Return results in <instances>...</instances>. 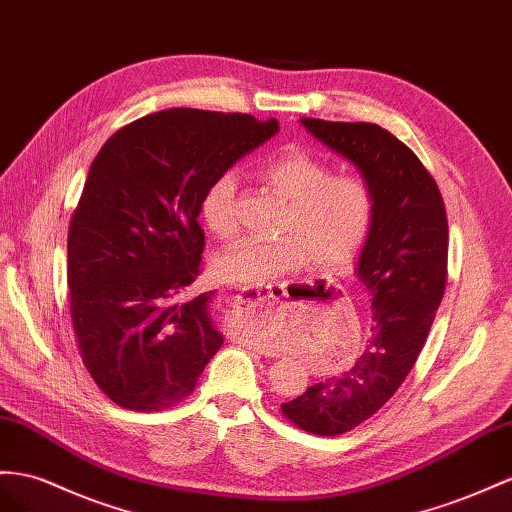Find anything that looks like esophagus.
Here are the masks:
<instances>
[{
  "label": "esophagus",
  "mask_w": 512,
  "mask_h": 512,
  "mask_svg": "<svg viewBox=\"0 0 512 512\" xmlns=\"http://www.w3.org/2000/svg\"><path fill=\"white\" fill-rule=\"evenodd\" d=\"M285 283H274L266 287H244V290L233 296V311L242 316V313H266L274 309L279 296L283 294Z\"/></svg>",
  "instance_id": "esophagus-1"
}]
</instances>
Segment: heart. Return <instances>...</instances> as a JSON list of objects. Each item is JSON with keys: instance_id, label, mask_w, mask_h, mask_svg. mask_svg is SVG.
<instances>
[{"instance_id": "b5f03b06", "label": "heart", "mask_w": 512, "mask_h": 512, "mask_svg": "<svg viewBox=\"0 0 512 512\" xmlns=\"http://www.w3.org/2000/svg\"><path fill=\"white\" fill-rule=\"evenodd\" d=\"M259 177L287 201L277 240L244 238L214 259V274L225 283L261 287L279 274L311 266L344 272L355 264L376 216L368 179L335 175V168L303 149H283L259 166ZM233 173L218 175L205 190L201 212L218 238L235 231Z\"/></svg>"}]
</instances>
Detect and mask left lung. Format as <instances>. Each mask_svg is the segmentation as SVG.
<instances>
[{"label": "left lung", "instance_id": "8db88e82", "mask_svg": "<svg viewBox=\"0 0 512 512\" xmlns=\"http://www.w3.org/2000/svg\"><path fill=\"white\" fill-rule=\"evenodd\" d=\"M300 123L355 162L376 196L357 266L372 296L368 346L346 372L281 404L300 430L335 437L370 419L413 370L448 283V214L437 181L391 131L374 123Z\"/></svg>", "mask_w": 512, "mask_h": 512}]
</instances>
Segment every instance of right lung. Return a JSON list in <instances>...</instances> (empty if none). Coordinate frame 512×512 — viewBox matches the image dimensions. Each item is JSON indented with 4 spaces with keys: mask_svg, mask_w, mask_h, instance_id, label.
<instances>
[{
    "mask_svg": "<svg viewBox=\"0 0 512 512\" xmlns=\"http://www.w3.org/2000/svg\"><path fill=\"white\" fill-rule=\"evenodd\" d=\"M277 119L162 110L121 127L90 164L69 225V309L77 350L129 411L186 400L222 346L201 272V203L212 181L277 134Z\"/></svg>",
    "mask_w": 512,
    "mask_h": 512,
    "instance_id": "add662e5",
    "label": "right lung"
}]
</instances>
